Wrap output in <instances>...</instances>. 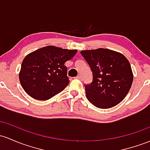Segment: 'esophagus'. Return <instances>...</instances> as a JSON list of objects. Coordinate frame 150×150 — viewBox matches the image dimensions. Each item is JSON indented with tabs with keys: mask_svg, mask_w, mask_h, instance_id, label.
Segmentation results:
<instances>
[{
	"mask_svg": "<svg viewBox=\"0 0 150 150\" xmlns=\"http://www.w3.org/2000/svg\"><path fill=\"white\" fill-rule=\"evenodd\" d=\"M77 78L79 79V80H82V77H81V75H78V77H77Z\"/></svg>",
	"mask_w": 150,
	"mask_h": 150,
	"instance_id": "esophagus-1",
	"label": "esophagus"
}]
</instances>
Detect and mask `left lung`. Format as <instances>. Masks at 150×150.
I'll list each match as a JSON object with an SVG mask.
<instances>
[{
    "mask_svg": "<svg viewBox=\"0 0 150 150\" xmlns=\"http://www.w3.org/2000/svg\"><path fill=\"white\" fill-rule=\"evenodd\" d=\"M82 56L93 72V81L85 85L86 98L94 106L108 109L115 106L129 93L133 74L127 59L109 49L83 50Z\"/></svg>",
    "mask_w": 150,
    "mask_h": 150,
    "instance_id": "1",
    "label": "left lung"
}]
</instances>
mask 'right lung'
Returning a JSON list of instances; mask_svg holds the SVG:
<instances>
[{
  "label": "right lung",
  "instance_id": "1",
  "mask_svg": "<svg viewBox=\"0 0 150 150\" xmlns=\"http://www.w3.org/2000/svg\"><path fill=\"white\" fill-rule=\"evenodd\" d=\"M77 52L50 45L26 55L19 74L25 93L34 99L46 100L62 92L70 83L64 64Z\"/></svg>",
  "mask_w": 150,
  "mask_h": 150
}]
</instances>
